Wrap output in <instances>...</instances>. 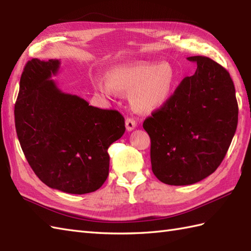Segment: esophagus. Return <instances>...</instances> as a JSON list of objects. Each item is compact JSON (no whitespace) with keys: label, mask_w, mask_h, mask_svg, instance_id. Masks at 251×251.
<instances>
[{"label":"esophagus","mask_w":251,"mask_h":251,"mask_svg":"<svg viewBox=\"0 0 251 251\" xmlns=\"http://www.w3.org/2000/svg\"><path fill=\"white\" fill-rule=\"evenodd\" d=\"M125 125H126V129L127 131H131L136 128L137 126V123L134 119H131V117H128V119H126L125 121Z\"/></svg>","instance_id":"esophagus-1"}]
</instances>
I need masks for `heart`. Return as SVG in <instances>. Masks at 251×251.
Masks as SVG:
<instances>
[{
  "label": "heart",
  "instance_id": "b5f03b06",
  "mask_svg": "<svg viewBox=\"0 0 251 251\" xmlns=\"http://www.w3.org/2000/svg\"><path fill=\"white\" fill-rule=\"evenodd\" d=\"M176 84L177 73L167 61L122 63L108 72V79L93 82L94 88L106 97H114L119 92L131 94V103L141 113L163 108L172 98Z\"/></svg>",
  "mask_w": 251,
  "mask_h": 251
}]
</instances>
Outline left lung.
Listing matches in <instances>:
<instances>
[{
	"mask_svg": "<svg viewBox=\"0 0 251 251\" xmlns=\"http://www.w3.org/2000/svg\"><path fill=\"white\" fill-rule=\"evenodd\" d=\"M197 65L168 102L143 122L151 139L152 172L163 183L189 185L219 167L238 121L235 87L225 68L210 58Z\"/></svg>",
	"mask_w": 251,
	"mask_h": 251,
	"instance_id": "1",
	"label": "left lung"
}]
</instances>
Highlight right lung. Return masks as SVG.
Returning <instances> with one entry per match:
<instances>
[{
    "label": "right lung",
    "mask_w": 251,
    "mask_h": 251,
    "mask_svg": "<svg viewBox=\"0 0 251 251\" xmlns=\"http://www.w3.org/2000/svg\"><path fill=\"white\" fill-rule=\"evenodd\" d=\"M60 60L26 62L15 104L25 156L42 182L70 194L98 190L109 175V147L125 132L120 112L89 105L58 88Z\"/></svg>",
    "instance_id": "1"
}]
</instances>
